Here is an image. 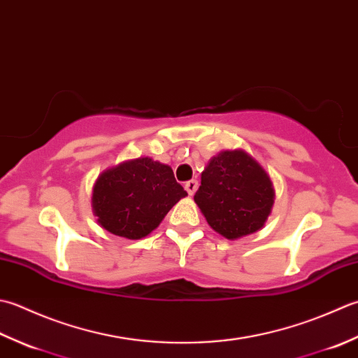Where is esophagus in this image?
Returning a JSON list of instances; mask_svg holds the SVG:
<instances>
[{"mask_svg":"<svg viewBox=\"0 0 358 358\" xmlns=\"http://www.w3.org/2000/svg\"><path fill=\"white\" fill-rule=\"evenodd\" d=\"M184 187H185V189H187V193H188L189 196H193L196 189H198V182H196L194 179H192V180L185 182Z\"/></svg>","mask_w":358,"mask_h":358,"instance_id":"obj_1","label":"esophagus"}]
</instances>
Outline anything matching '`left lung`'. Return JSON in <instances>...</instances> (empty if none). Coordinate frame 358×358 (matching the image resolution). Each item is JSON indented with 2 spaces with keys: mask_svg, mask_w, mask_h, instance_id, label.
Segmentation results:
<instances>
[{
  "mask_svg": "<svg viewBox=\"0 0 358 358\" xmlns=\"http://www.w3.org/2000/svg\"><path fill=\"white\" fill-rule=\"evenodd\" d=\"M275 189L268 173L244 150H224L201 174L194 202L208 225L227 239L264 227L272 213Z\"/></svg>",
  "mask_w": 358,
  "mask_h": 358,
  "instance_id": "obj_1",
  "label": "left lung"
}]
</instances>
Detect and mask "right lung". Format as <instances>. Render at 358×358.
<instances>
[{
	"instance_id": "1",
	"label": "right lung",
	"mask_w": 358,
	"mask_h": 358,
	"mask_svg": "<svg viewBox=\"0 0 358 358\" xmlns=\"http://www.w3.org/2000/svg\"><path fill=\"white\" fill-rule=\"evenodd\" d=\"M187 196L170 165L151 157L125 160L105 170L92 187V213L115 236L141 239L159 227Z\"/></svg>"
}]
</instances>
